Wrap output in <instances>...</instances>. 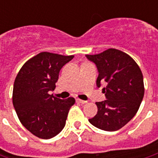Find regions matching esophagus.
I'll list each match as a JSON object with an SVG mask.
<instances>
[{
	"label": "esophagus",
	"mask_w": 158,
	"mask_h": 158,
	"mask_svg": "<svg viewBox=\"0 0 158 158\" xmlns=\"http://www.w3.org/2000/svg\"><path fill=\"white\" fill-rule=\"evenodd\" d=\"M76 102H77L78 103H80V104H85V103H87L86 101H83V100H80V99H77L76 100Z\"/></svg>",
	"instance_id": "obj_1"
}]
</instances>
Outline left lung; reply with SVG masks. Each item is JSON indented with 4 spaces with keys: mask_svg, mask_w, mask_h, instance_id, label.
<instances>
[{
    "mask_svg": "<svg viewBox=\"0 0 158 158\" xmlns=\"http://www.w3.org/2000/svg\"><path fill=\"white\" fill-rule=\"evenodd\" d=\"M98 69L96 85L103 88L106 100L96 102L97 113L89 123L106 131L118 130L131 120L142 102L145 88L141 70L125 52L110 48L96 55H86Z\"/></svg>",
    "mask_w": 158,
    "mask_h": 158,
    "instance_id": "1",
    "label": "left lung"
}]
</instances>
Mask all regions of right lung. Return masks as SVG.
<instances>
[{"label": "right lung", "mask_w": 158, "mask_h": 158, "mask_svg": "<svg viewBox=\"0 0 158 158\" xmlns=\"http://www.w3.org/2000/svg\"><path fill=\"white\" fill-rule=\"evenodd\" d=\"M73 56L40 52L28 60L16 77L13 106L21 123L36 137L51 139L65 126L75 99H60L50 91L55 89L61 69Z\"/></svg>", "instance_id": "obj_1"}]
</instances>
